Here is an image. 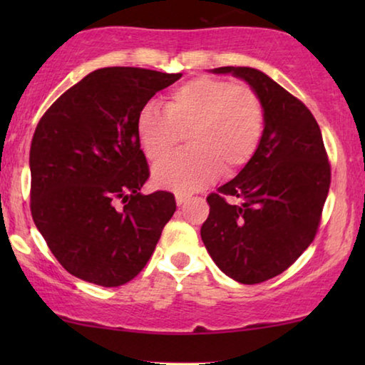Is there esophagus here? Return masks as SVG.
Listing matches in <instances>:
<instances>
[{
	"mask_svg": "<svg viewBox=\"0 0 365 365\" xmlns=\"http://www.w3.org/2000/svg\"><path fill=\"white\" fill-rule=\"evenodd\" d=\"M189 201V196H186V194H181V192H176V204L178 206H182L184 202Z\"/></svg>",
	"mask_w": 365,
	"mask_h": 365,
	"instance_id": "1",
	"label": "esophagus"
}]
</instances>
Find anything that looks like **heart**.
Segmentation results:
<instances>
[{
  "mask_svg": "<svg viewBox=\"0 0 365 365\" xmlns=\"http://www.w3.org/2000/svg\"><path fill=\"white\" fill-rule=\"evenodd\" d=\"M264 106L247 84L197 76L173 89L163 113L144 108L136 118V136L144 156L168 158L186 133L187 149L158 164L153 181L176 192H194L221 171L232 176L251 161L261 143Z\"/></svg>",
  "mask_w": 365,
  "mask_h": 365,
  "instance_id": "b5f03b06",
  "label": "heart"
}]
</instances>
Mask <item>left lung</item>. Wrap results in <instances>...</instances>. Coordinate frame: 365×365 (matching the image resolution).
Segmentation results:
<instances>
[{"label":"left lung","mask_w":365,"mask_h":365,"mask_svg":"<svg viewBox=\"0 0 365 365\" xmlns=\"http://www.w3.org/2000/svg\"><path fill=\"white\" fill-rule=\"evenodd\" d=\"M212 73H231L259 94L264 131L251 161L207 196L201 237L226 276L259 284L286 271L314 241L331 166L306 104L259 69L224 66Z\"/></svg>","instance_id":"1"}]
</instances>
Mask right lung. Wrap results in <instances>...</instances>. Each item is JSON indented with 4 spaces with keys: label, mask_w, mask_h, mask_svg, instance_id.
I'll use <instances>...</instances> for the list:
<instances>
[{
    "label": "right lung",
    "mask_w": 365,
    "mask_h": 365,
    "mask_svg": "<svg viewBox=\"0 0 365 365\" xmlns=\"http://www.w3.org/2000/svg\"><path fill=\"white\" fill-rule=\"evenodd\" d=\"M181 73L103 68L61 94L29 149L31 214L69 274L123 286L146 266L176 211L171 192L143 194L149 168L136 118Z\"/></svg>",
    "instance_id": "1"
}]
</instances>
